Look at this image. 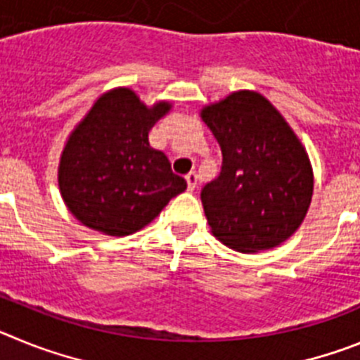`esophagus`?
<instances>
[{
    "label": "esophagus",
    "instance_id": "1",
    "mask_svg": "<svg viewBox=\"0 0 360 360\" xmlns=\"http://www.w3.org/2000/svg\"><path fill=\"white\" fill-rule=\"evenodd\" d=\"M186 180H187V187H189V191H195L196 184H198V174H196L195 171H191V173H187Z\"/></svg>",
    "mask_w": 360,
    "mask_h": 360
}]
</instances>
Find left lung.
<instances>
[{"label":"left lung","instance_id":"left-lung-1","mask_svg":"<svg viewBox=\"0 0 360 360\" xmlns=\"http://www.w3.org/2000/svg\"><path fill=\"white\" fill-rule=\"evenodd\" d=\"M221 171L202 189L211 231L238 252L274 249L303 224L314 193L310 158L283 115L256 91L202 110Z\"/></svg>","mask_w":360,"mask_h":360}]
</instances>
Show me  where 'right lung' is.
I'll use <instances>...</instances> for the list:
<instances>
[{
	"label": "right lung",
	"instance_id": "1",
	"mask_svg": "<svg viewBox=\"0 0 360 360\" xmlns=\"http://www.w3.org/2000/svg\"><path fill=\"white\" fill-rule=\"evenodd\" d=\"M169 110V103L148 108L133 90L115 88L77 124L63 149L59 189L82 225L128 236L187 189L164 153L149 146V131Z\"/></svg>",
	"mask_w": 360,
	"mask_h": 360
}]
</instances>
